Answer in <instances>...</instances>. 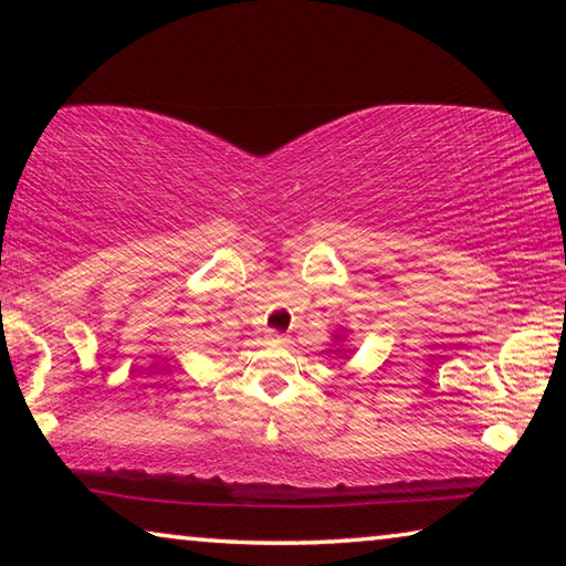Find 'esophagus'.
<instances>
[{
	"label": "esophagus",
	"instance_id": "1",
	"mask_svg": "<svg viewBox=\"0 0 566 566\" xmlns=\"http://www.w3.org/2000/svg\"><path fill=\"white\" fill-rule=\"evenodd\" d=\"M286 339H290V337H286V334H280V332H270V342H280V344H284Z\"/></svg>",
	"mask_w": 566,
	"mask_h": 566
}]
</instances>
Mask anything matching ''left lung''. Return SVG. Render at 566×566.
I'll return each instance as SVG.
<instances>
[{"mask_svg": "<svg viewBox=\"0 0 566 566\" xmlns=\"http://www.w3.org/2000/svg\"><path fill=\"white\" fill-rule=\"evenodd\" d=\"M332 337H334V347L329 344V352L339 359H349L352 352H349V347H344V342H347V329H337Z\"/></svg>", "mask_w": 566, "mask_h": 566, "instance_id": "obj_1", "label": "left lung"}]
</instances>
